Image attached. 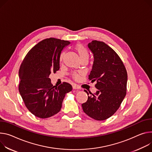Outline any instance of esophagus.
Here are the masks:
<instances>
[{"mask_svg":"<svg viewBox=\"0 0 152 152\" xmlns=\"http://www.w3.org/2000/svg\"><path fill=\"white\" fill-rule=\"evenodd\" d=\"M73 89H79V87L76 85H73Z\"/></svg>","mask_w":152,"mask_h":152,"instance_id":"34e87169","label":"esophagus"}]
</instances>
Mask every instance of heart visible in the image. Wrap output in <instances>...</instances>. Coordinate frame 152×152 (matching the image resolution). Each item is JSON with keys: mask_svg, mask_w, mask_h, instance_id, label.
<instances>
[{"mask_svg": "<svg viewBox=\"0 0 152 152\" xmlns=\"http://www.w3.org/2000/svg\"><path fill=\"white\" fill-rule=\"evenodd\" d=\"M75 49L77 52L80 59H84V58H88L89 53H88V51L87 50V49L83 46V45H82L81 44H77L75 46ZM65 52H62L61 53V56H60V61H63V59L65 57ZM80 74L76 73H75L72 75L73 77L75 80H79V78H80Z\"/></svg>", "mask_w": 152, "mask_h": 152, "instance_id": "b5f03b06", "label": "heart"}]
</instances>
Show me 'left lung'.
<instances>
[{"mask_svg":"<svg viewBox=\"0 0 152 152\" xmlns=\"http://www.w3.org/2000/svg\"><path fill=\"white\" fill-rule=\"evenodd\" d=\"M88 47L93 54V64L88 79L96 81V92L82 104L83 111L98 121L111 117L126 95L127 73L118 54L103 42L93 40Z\"/></svg>","mask_w":152,"mask_h":152,"instance_id":"8db88e82","label":"left lung"}]
</instances>
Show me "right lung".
Here are the masks:
<instances>
[{
	"instance_id": "obj_1",
	"label": "right lung",
	"mask_w": 152,
	"mask_h": 152,
	"mask_svg": "<svg viewBox=\"0 0 152 152\" xmlns=\"http://www.w3.org/2000/svg\"><path fill=\"white\" fill-rule=\"evenodd\" d=\"M69 41L49 38L40 41L26 55L19 71V91L25 106L35 116L47 118L61 109L65 94L72 90L67 83L53 86L49 77L60 68V56Z\"/></svg>"
}]
</instances>
